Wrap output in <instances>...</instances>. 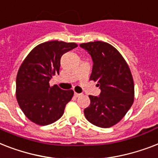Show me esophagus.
<instances>
[{
  "label": "esophagus",
  "mask_w": 158,
  "mask_h": 158,
  "mask_svg": "<svg viewBox=\"0 0 158 158\" xmlns=\"http://www.w3.org/2000/svg\"><path fill=\"white\" fill-rule=\"evenodd\" d=\"M81 94H78V93H76V92L74 93V95H75V97H77H77H80Z\"/></svg>",
  "instance_id": "esophagus-1"
}]
</instances>
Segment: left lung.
<instances>
[{
    "instance_id": "8db88e82",
    "label": "left lung",
    "mask_w": 158,
    "mask_h": 158,
    "mask_svg": "<svg viewBox=\"0 0 158 158\" xmlns=\"http://www.w3.org/2000/svg\"><path fill=\"white\" fill-rule=\"evenodd\" d=\"M91 55L94 64L89 80L98 81L99 97L89 95L90 104L84 110L90 123L101 128L116 125L133 104L135 85L129 65L118 50L103 41L80 45Z\"/></svg>"
}]
</instances>
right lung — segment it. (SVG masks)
Returning <instances> with one entry per match:
<instances>
[{"label":"right lung","instance_id":"1","mask_svg":"<svg viewBox=\"0 0 158 158\" xmlns=\"http://www.w3.org/2000/svg\"><path fill=\"white\" fill-rule=\"evenodd\" d=\"M77 46L74 42L46 41L34 47L20 65L16 99L23 113L35 124L46 126L56 122L73 98V89L51 86L50 80L59 73L62 55Z\"/></svg>","mask_w":158,"mask_h":158}]
</instances>
